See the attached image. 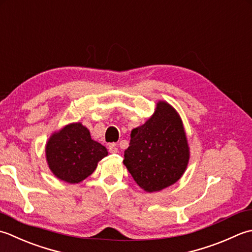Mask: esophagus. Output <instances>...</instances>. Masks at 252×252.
Here are the masks:
<instances>
[{
    "label": "esophagus",
    "instance_id": "34e87169",
    "mask_svg": "<svg viewBox=\"0 0 252 252\" xmlns=\"http://www.w3.org/2000/svg\"><path fill=\"white\" fill-rule=\"evenodd\" d=\"M109 151L111 153H117L119 152V149H117V146L115 145V143H111V145L109 146Z\"/></svg>",
    "mask_w": 252,
    "mask_h": 252
}]
</instances>
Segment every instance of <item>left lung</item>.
Instances as JSON below:
<instances>
[{"label":"left lung","mask_w":252,"mask_h":252,"mask_svg":"<svg viewBox=\"0 0 252 252\" xmlns=\"http://www.w3.org/2000/svg\"><path fill=\"white\" fill-rule=\"evenodd\" d=\"M189 147L178 113L165 101H158L155 114L133 128L124 152V164L147 192L160 191L175 184L186 171Z\"/></svg>","instance_id":"1"}]
</instances>
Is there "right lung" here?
<instances>
[{
  "label": "right lung",
  "instance_id": "obj_1",
  "mask_svg": "<svg viewBox=\"0 0 252 252\" xmlns=\"http://www.w3.org/2000/svg\"><path fill=\"white\" fill-rule=\"evenodd\" d=\"M49 167L61 181L77 184L91 175L107 156L101 143L91 139L88 128L73 123L54 132L45 146Z\"/></svg>",
  "mask_w": 252,
  "mask_h": 252
}]
</instances>
